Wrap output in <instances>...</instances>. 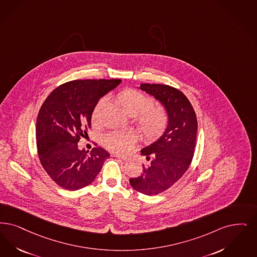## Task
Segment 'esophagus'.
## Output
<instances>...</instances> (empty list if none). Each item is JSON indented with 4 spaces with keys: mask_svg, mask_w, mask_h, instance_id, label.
Masks as SVG:
<instances>
[{
    "mask_svg": "<svg viewBox=\"0 0 257 257\" xmlns=\"http://www.w3.org/2000/svg\"><path fill=\"white\" fill-rule=\"evenodd\" d=\"M114 157H115V158H117L118 160H121V161H123V162H127V161H129V160H130V158H129V157H126V156H121V155H115Z\"/></svg>",
    "mask_w": 257,
    "mask_h": 257,
    "instance_id": "obj_1",
    "label": "esophagus"
}]
</instances>
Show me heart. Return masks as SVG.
<instances>
[{
	"label": "heart",
	"mask_w": 257,
	"mask_h": 257,
	"mask_svg": "<svg viewBox=\"0 0 257 257\" xmlns=\"http://www.w3.org/2000/svg\"><path fill=\"white\" fill-rule=\"evenodd\" d=\"M114 101L118 104L125 113L130 116L137 115V122L141 133L147 141L159 139L166 129L168 117L162 108H155L152 101L143 92L128 89L119 92ZM105 104V99L99 100L92 113V120L95 123L98 114ZM137 142V136L133 132H112L107 134L103 139L104 145L117 153H126L132 149Z\"/></svg>",
	"instance_id": "obj_1"
}]
</instances>
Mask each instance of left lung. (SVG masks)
Returning a JSON list of instances; mask_svg holds the SVG:
<instances>
[{
  "mask_svg": "<svg viewBox=\"0 0 257 257\" xmlns=\"http://www.w3.org/2000/svg\"><path fill=\"white\" fill-rule=\"evenodd\" d=\"M140 90L154 96L165 107L168 122L164 134L144 147L150 161L143 173L130 179L134 189L145 195L160 194L178 182L191 164L197 136V118L192 105L181 91L162 84L143 83Z\"/></svg>",
  "mask_w": 257,
  "mask_h": 257,
  "instance_id": "obj_1",
  "label": "left lung"
}]
</instances>
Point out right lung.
Listing matches in <instances>:
<instances>
[{"instance_id":"obj_1","label":"right lung","mask_w":257,"mask_h":257,"mask_svg":"<svg viewBox=\"0 0 257 257\" xmlns=\"http://www.w3.org/2000/svg\"><path fill=\"white\" fill-rule=\"evenodd\" d=\"M120 79L74 80L56 88L43 103L36 120L39 160L62 188L78 190L92 184L110 154L101 147L79 149L78 142L91 127L98 100Z\"/></svg>"}]
</instances>
